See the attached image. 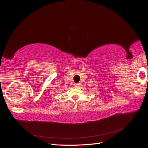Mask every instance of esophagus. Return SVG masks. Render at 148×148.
<instances>
[{"mask_svg":"<svg viewBox=\"0 0 148 148\" xmlns=\"http://www.w3.org/2000/svg\"><path fill=\"white\" fill-rule=\"evenodd\" d=\"M80 85H81V84H80V83H75V86H77V87L79 86Z\"/></svg>","mask_w":148,"mask_h":148,"instance_id":"obj_1","label":"esophagus"}]
</instances>
